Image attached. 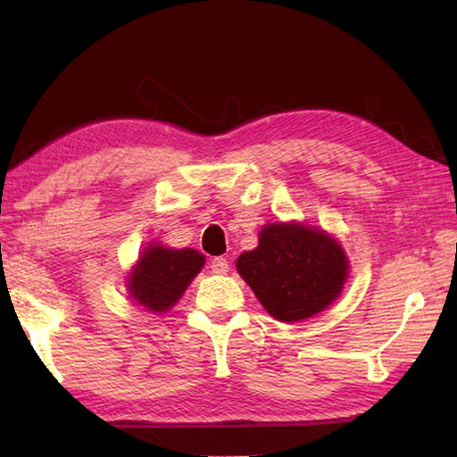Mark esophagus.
<instances>
[{"instance_id":"esophagus-1","label":"esophagus","mask_w":457,"mask_h":457,"mask_svg":"<svg viewBox=\"0 0 457 457\" xmlns=\"http://www.w3.org/2000/svg\"><path fill=\"white\" fill-rule=\"evenodd\" d=\"M210 269L213 275H226L228 269H229V261L226 257H213L210 261Z\"/></svg>"}]
</instances>
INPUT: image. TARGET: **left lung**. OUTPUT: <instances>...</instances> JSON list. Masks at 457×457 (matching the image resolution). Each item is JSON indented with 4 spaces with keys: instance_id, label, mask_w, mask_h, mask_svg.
Masks as SVG:
<instances>
[{
    "instance_id": "1",
    "label": "left lung",
    "mask_w": 457,
    "mask_h": 457,
    "mask_svg": "<svg viewBox=\"0 0 457 457\" xmlns=\"http://www.w3.org/2000/svg\"><path fill=\"white\" fill-rule=\"evenodd\" d=\"M236 267L280 322L322 312L342 293L349 273L345 251L332 236L296 221L269 223L259 245L241 253Z\"/></svg>"
}]
</instances>
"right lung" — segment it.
Here are the masks:
<instances>
[{
	"instance_id": "obj_1",
	"label": "right lung",
	"mask_w": 457,
	"mask_h": 457,
	"mask_svg": "<svg viewBox=\"0 0 457 457\" xmlns=\"http://www.w3.org/2000/svg\"><path fill=\"white\" fill-rule=\"evenodd\" d=\"M202 267L204 255L196 249H170L153 244L131 269L129 295L151 312H167L179 303Z\"/></svg>"
}]
</instances>
